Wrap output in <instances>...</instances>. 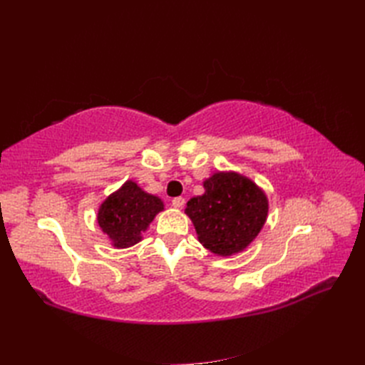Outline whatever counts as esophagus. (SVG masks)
<instances>
[{
  "label": "esophagus",
  "mask_w": 365,
  "mask_h": 365,
  "mask_svg": "<svg viewBox=\"0 0 365 365\" xmlns=\"http://www.w3.org/2000/svg\"><path fill=\"white\" fill-rule=\"evenodd\" d=\"M184 202H185V200H184L182 196H176V197H173V200H172V205L175 208H182Z\"/></svg>",
  "instance_id": "obj_1"
}]
</instances>
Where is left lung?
<instances>
[{
    "instance_id": "left-lung-1",
    "label": "left lung",
    "mask_w": 365,
    "mask_h": 365,
    "mask_svg": "<svg viewBox=\"0 0 365 365\" xmlns=\"http://www.w3.org/2000/svg\"><path fill=\"white\" fill-rule=\"evenodd\" d=\"M204 189L205 193L192 197L185 208L201 244L219 256L247 248L267 220V196L237 173H215Z\"/></svg>"
}]
</instances>
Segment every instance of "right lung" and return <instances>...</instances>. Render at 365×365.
<instances>
[{"label":"right lung","mask_w":365,"mask_h":365,"mask_svg":"<svg viewBox=\"0 0 365 365\" xmlns=\"http://www.w3.org/2000/svg\"><path fill=\"white\" fill-rule=\"evenodd\" d=\"M164 208L160 197L143 192L134 181L106 197L98 210V225L117 248H128L141 240V233Z\"/></svg>","instance_id":"right-lung-1"}]
</instances>
